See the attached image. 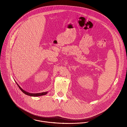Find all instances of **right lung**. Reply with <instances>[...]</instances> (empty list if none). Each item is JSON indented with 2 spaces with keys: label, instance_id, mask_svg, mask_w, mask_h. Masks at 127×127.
Returning a JSON list of instances; mask_svg holds the SVG:
<instances>
[{
  "label": "right lung",
  "instance_id": "right-lung-1",
  "mask_svg": "<svg viewBox=\"0 0 127 127\" xmlns=\"http://www.w3.org/2000/svg\"><path fill=\"white\" fill-rule=\"evenodd\" d=\"M16 84H17V85L18 86V88H19V89L22 91V92L23 93H24V94H25L26 95H29V96H34V97H37V96H42V95H46V94H47L48 93V91H46V92H41V93H30V92H27L26 91H25L24 90H23L19 85H18V84L16 82Z\"/></svg>",
  "mask_w": 127,
  "mask_h": 127
}]
</instances>
